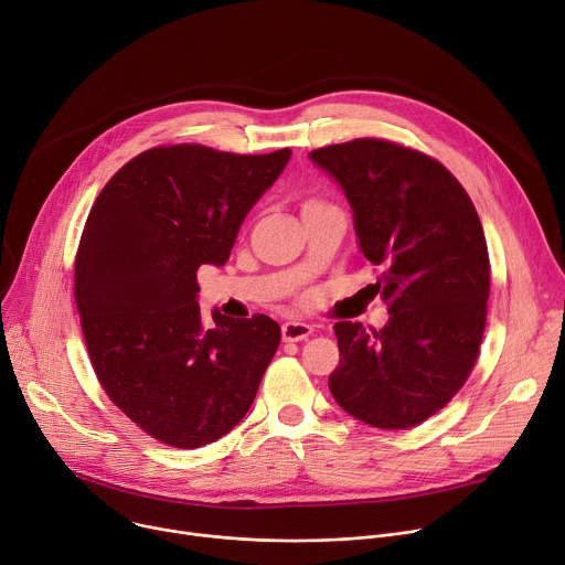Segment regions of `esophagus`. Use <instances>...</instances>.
Here are the masks:
<instances>
[{
    "label": "esophagus",
    "instance_id": "34e87169",
    "mask_svg": "<svg viewBox=\"0 0 565 565\" xmlns=\"http://www.w3.org/2000/svg\"><path fill=\"white\" fill-rule=\"evenodd\" d=\"M313 333V327L307 324V322H297V320H290V322H284L281 324V335L286 343H297V341H305V338H309Z\"/></svg>",
    "mask_w": 565,
    "mask_h": 565
}]
</instances>
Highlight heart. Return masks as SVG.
I'll list each match as a JSON object with an SVG mask.
<instances>
[{
  "instance_id": "heart-1",
  "label": "heart",
  "mask_w": 565,
  "mask_h": 565,
  "mask_svg": "<svg viewBox=\"0 0 565 565\" xmlns=\"http://www.w3.org/2000/svg\"><path fill=\"white\" fill-rule=\"evenodd\" d=\"M307 204H316V200H309V202H307Z\"/></svg>"
}]
</instances>
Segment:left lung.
I'll list each match as a JSON object with an SVG mask.
<instances>
[{
	"label": "left lung",
	"mask_w": 565,
	"mask_h": 565,
	"mask_svg": "<svg viewBox=\"0 0 565 565\" xmlns=\"http://www.w3.org/2000/svg\"><path fill=\"white\" fill-rule=\"evenodd\" d=\"M309 159L343 188L391 313L372 333L333 324L341 361L329 391L370 427H416L459 393L479 354L491 290L479 215L457 177L416 149L356 138Z\"/></svg>",
	"instance_id": "8db88e82"
}]
</instances>
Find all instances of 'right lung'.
<instances>
[{"instance_id":"1","label":"right lung","mask_w":565,"mask_h":565,"mask_svg":"<svg viewBox=\"0 0 565 565\" xmlns=\"http://www.w3.org/2000/svg\"><path fill=\"white\" fill-rule=\"evenodd\" d=\"M290 154L147 149L88 213L74 299L90 363L110 402L166 445L195 449L230 434L279 348L281 329L263 313L213 311L215 324H204L198 270L227 263L245 215Z\"/></svg>"}]
</instances>
